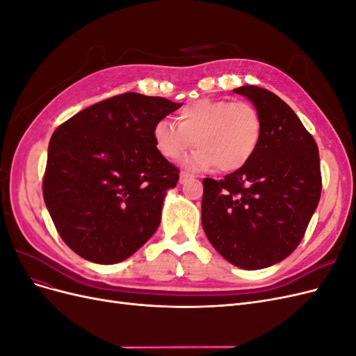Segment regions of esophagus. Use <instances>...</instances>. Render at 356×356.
<instances>
[{
	"mask_svg": "<svg viewBox=\"0 0 356 356\" xmlns=\"http://www.w3.org/2000/svg\"><path fill=\"white\" fill-rule=\"evenodd\" d=\"M193 178H195V175L188 174V172H181V174H179V184H186L187 181H190Z\"/></svg>",
	"mask_w": 356,
	"mask_h": 356,
	"instance_id": "esophagus-1",
	"label": "esophagus"
}]
</instances>
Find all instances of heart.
Returning <instances> with one entry per match:
<instances>
[{"mask_svg": "<svg viewBox=\"0 0 356 356\" xmlns=\"http://www.w3.org/2000/svg\"><path fill=\"white\" fill-rule=\"evenodd\" d=\"M261 127V117L250 102L199 99L182 106L177 123L166 118L157 122L153 138L159 153L169 160H178L196 143L199 149L187 166L233 172L257 152Z\"/></svg>", "mask_w": 356, "mask_h": 356, "instance_id": "b5f03b06", "label": "heart"}]
</instances>
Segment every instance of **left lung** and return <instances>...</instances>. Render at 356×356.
Returning <instances> with one entry per match:
<instances>
[{
  "mask_svg": "<svg viewBox=\"0 0 356 356\" xmlns=\"http://www.w3.org/2000/svg\"><path fill=\"white\" fill-rule=\"evenodd\" d=\"M261 117V139L248 163L224 179H203L202 225L229 263L246 270L273 266L305 236L322 190L319 152L279 96L242 86Z\"/></svg>",
  "mask_w": 356,
  "mask_h": 356,
  "instance_id": "1",
  "label": "left lung"
}]
</instances>
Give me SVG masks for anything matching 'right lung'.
<instances>
[{
    "label": "right lung",
    "mask_w": 356,
    "mask_h": 356,
    "mask_svg": "<svg viewBox=\"0 0 356 356\" xmlns=\"http://www.w3.org/2000/svg\"><path fill=\"white\" fill-rule=\"evenodd\" d=\"M181 105L127 92L53 132L42 197L62 241L84 260L120 263L157 230L179 170L159 153L153 129Z\"/></svg>",
    "instance_id": "obj_1"
}]
</instances>
